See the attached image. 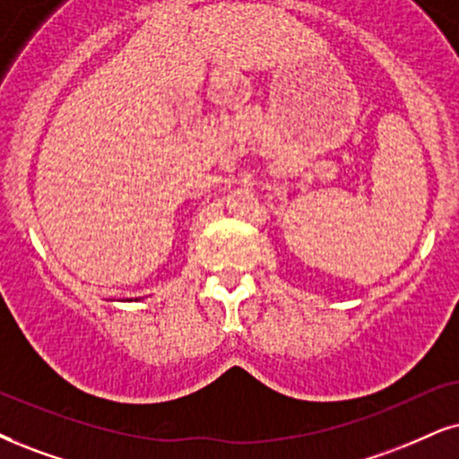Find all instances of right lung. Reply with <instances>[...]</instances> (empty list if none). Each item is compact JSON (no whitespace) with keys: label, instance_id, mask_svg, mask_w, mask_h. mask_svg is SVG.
<instances>
[{"label":"right lung","instance_id":"add662e5","mask_svg":"<svg viewBox=\"0 0 459 459\" xmlns=\"http://www.w3.org/2000/svg\"><path fill=\"white\" fill-rule=\"evenodd\" d=\"M125 300H133V299H125ZM135 300H139V299H135Z\"/></svg>","mask_w":459,"mask_h":459}]
</instances>
